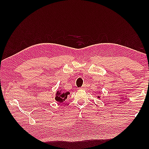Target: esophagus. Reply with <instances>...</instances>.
<instances>
[{
  "label": "esophagus",
  "mask_w": 149,
  "mask_h": 149,
  "mask_svg": "<svg viewBox=\"0 0 149 149\" xmlns=\"http://www.w3.org/2000/svg\"><path fill=\"white\" fill-rule=\"evenodd\" d=\"M81 89L82 90H86V85H85V84L83 85V86L81 87Z\"/></svg>",
  "instance_id": "esophagus-1"
}]
</instances>
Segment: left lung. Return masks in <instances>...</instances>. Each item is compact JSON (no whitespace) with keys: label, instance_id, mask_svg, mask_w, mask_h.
I'll return each instance as SVG.
<instances>
[{"label":"left lung","instance_id":"obj_1","mask_svg":"<svg viewBox=\"0 0 149 149\" xmlns=\"http://www.w3.org/2000/svg\"><path fill=\"white\" fill-rule=\"evenodd\" d=\"M97 99H100V96L99 95L97 96Z\"/></svg>","mask_w":149,"mask_h":149}]
</instances>
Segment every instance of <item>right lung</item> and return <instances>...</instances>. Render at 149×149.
Instances as JSON below:
<instances>
[{"mask_svg": "<svg viewBox=\"0 0 149 149\" xmlns=\"http://www.w3.org/2000/svg\"><path fill=\"white\" fill-rule=\"evenodd\" d=\"M70 94V92H63L61 90H58L55 94V100L59 103H62L63 102L67 99V97Z\"/></svg>", "mask_w": 149, "mask_h": 149, "instance_id": "add662e5", "label": "right lung"}]
</instances>
